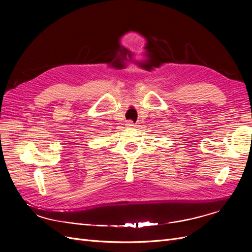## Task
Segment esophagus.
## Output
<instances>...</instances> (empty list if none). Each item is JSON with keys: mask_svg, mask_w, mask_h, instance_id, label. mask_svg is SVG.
I'll use <instances>...</instances> for the list:
<instances>
[{"mask_svg": "<svg viewBox=\"0 0 252 252\" xmlns=\"http://www.w3.org/2000/svg\"><path fill=\"white\" fill-rule=\"evenodd\" d=\"M125 125H126V127H133V126H134V123H133L132 121H127Z\"/></svg>", "mask_w": 252, "mask_h": 252, "instance_id": "34e87169", "label": "esophagus"}]
</instances>
